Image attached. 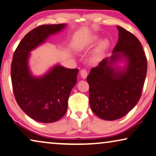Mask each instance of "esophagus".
<instances>
[{
    "instance_id": "obj_1",
    "label": "esophagus",
    "mask_w": 156,
    "mask_h": 156,
    "mask_svg": "<svg viewBox=\"0 0 156 156\" xmlns=\"http://www.w3.org/2000/svg\"><path fill=\"white\" fill-rule=\"evenodd\" d=\"M80 73L81 77H82L83 79H85L86 78H87V71H86V70H85V69H82V70L80 71Z\"/></svg>"
}]
</instances>
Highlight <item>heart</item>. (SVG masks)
Listing matches in <instances>:
<instances>
[{"label":"heart","instance_id":"b5f03b06","mask_svg":"<svg viewBox=\"0 0 156 156\" xmlns=\"http://www.w3.org/2000/svg\"><path fill=\"white\" fill-rule=\"evenodd\" d=\"M97 37L95 38V41H97ZM108 41L107 40H104L99 43L98 47H97L96 51H95L94 57H93V59L95 62H98L99 59H101L103 53L106 50V49L108 47Z\"/></svg>","mask_w":156,"mask_h":156}]
</instances>
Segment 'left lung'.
Masks as SVG:
<instances>
[{
	"label": "left lung",
	"mask_w": 156,
	"mask_h": 156,
	"mask_svg": "<svg viewBox=\"0 0 156 156\" xmlns=\"http://www.w3.org/2000/svg\"><path fill=\"white\" fill-rule=\"evenodd\" d=\"M117 29L119 37L113 55L92 68L87 77L90 107L106 120L121 118L136 106L147 72V60L138 38L121 27ZM122 58L126 66L120 69L115 65Z\"/></svg>",
	"instance_id": "left-lung-1"
}]
</instances>
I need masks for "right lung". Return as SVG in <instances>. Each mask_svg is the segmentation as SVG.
<instances>
[{
	"label": "right lung",
	"mask_w": 156,
	"mask_h": 156,
	"mask_svg": "<svg viewBox=\"0 0 156 156\" xmlns=\"http://www.w3.org/2000/svg\"><path fill=\"white\" fill-rule=\"evenodd\" d=\"M66 26L46 24L35 28L21 41L13 55L11 79L15 99L26 114L40 122H54L64 115L78 69L58 64L44 76L35 77L28 64L30 52Z\"/></svg>",
	"instance_id": "right-lung-1"
}]
</instances>
